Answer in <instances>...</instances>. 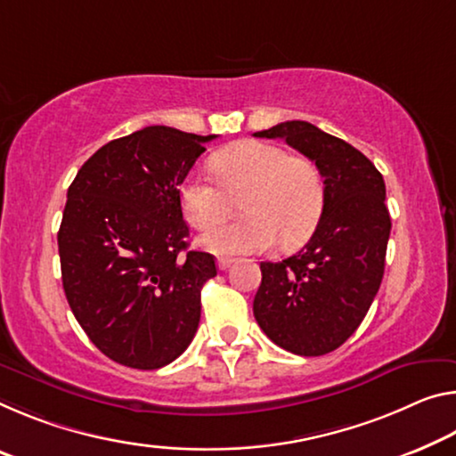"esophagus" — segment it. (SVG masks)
Segmentation results:
<instances>
[{"label": "esophagus", "mask_w": 456, "mask_h": 456, "mask_svg": "<svg viewBox=\"0 0 456 456\" xmlns=\"http://www.w3.org/2000/svg\"><path fill=\"white\" fill-rule=\"evenodd\" d=\"M231 264H233V257H219V259H216V265H219V270H227Z\"/></svg>", "instance_id": "esophagus-1"}]
</instances>
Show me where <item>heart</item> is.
I'll return each mask as SVG.
<instances>
[{
	"mask_svg": "<svg viewBox=\"0 0 456 456\" xmlns=\"http://www.w3.org/2000/svg\"><path fill=\"white\" fill-rule=\"evenodd\" d=\"M216 184L191 176L180 186V207L192 227L210 229L242 199L245 220L208 231L199 245L216 256L251 254L280 243L306 241L321 219L324 180L313 160L290 156L276 143L243 140L208 160Z\"/></svg>",
	"mask_w": 456,
	"mask_h": 456,
	"instance_id": "b5f03b06",
	"label": "heart"
}]
</instances>
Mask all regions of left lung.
<instances>
[{
	"mask_svg": "<svg viewBox=\"0 0 456 456\" xmlns=\"http://www.w3.org/2000/svg\"><path fill=\"white\" fill-rule=\"evenodd\" d=\"M254 135L286 140L324 180L313 237L294 256L259 264L254 298L256 321L273 343L319 357L357 330L379 290L392 231L384 176L357 148L308 121H284Z\"/></svg>",
	"mask_w": 456,
	"mask_h": 456,
	"instance_id": "left-lung-1",
	"label": "left lung"
}]
</instances>
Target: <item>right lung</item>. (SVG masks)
Instances as JSON below:
<instances>
[{
    "mask_svg": "<svg viewBox=\"0 0 456 456\" xmlns=\"http://www.w3.org/2000/svg\"><path fill=\"white\" fill-rule=\"evenodd\" d=\"M216 135L150 126L99 148L69 186L59 229L62 288L97 349L134 370L183 355L215 257L189 251L180 184Z\"/></svg>",
    "mask_w": 456,
    "mask_h": 456,
    "instance_id": "obj_1",
    "label": "right lung"
}]
</instances>
